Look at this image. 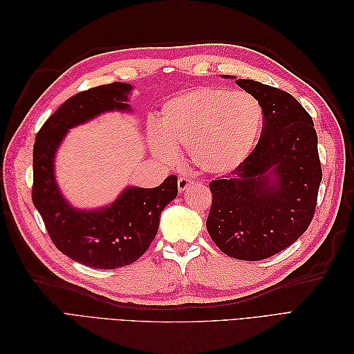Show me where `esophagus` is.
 Wrapping results in <instances>:
<instances>
[{
	"mask_svg": "<svg viewBox=\"0 0 354 354\" xmlns=\"http://www.w3.org/2000/svg\"><path fill=\"white\" fill-rule=\"evenodd\" d=\"M192 183H194V181H192L189 177H180V178H178V181H177L180 194H181V192H186Z\"/></svg>",
	"mask_w": 354,
	"mask_h": 354,
	"instance_id": "1",
	"label": "esophagus"
}]
</instances>
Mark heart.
Instances as JSON below:
<instances>
[{
    "mask_svg": "<svg viewBox=\"0 0 354 354\" xmlns=\"http://www.w3.org/2000/svg\"><path fill=\"white\" fill-rule=\"evenodd\" d=\"M263 109L252 94L218 87H198L168 100L159 130H151L155 153L174 160L186 149L198 169L224 174L248 158L260 136Z\"/></svg>",
    "mask_w": 354,
    "mask_h": 354,
    "instance_id": "obj_1",
    "label": "heart"
}]
</instances>
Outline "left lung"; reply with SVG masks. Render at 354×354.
I'll list each match as a JSON object with an SVG mask.
<instances>
[{"mask_svg": "<svg viewBox=\"0 0 354 354\" xmlns=\"http://www.w3.org/2000/svg\"><path fill=\"white\" fill-rule=\"evenodd\" d=\"M234 82L259 100L261 136L239 167L209 183L207 229L226 255L260 261L288 248L310 226L322 167L313 120L295 97L252 80Z\"/></svg>", "mask_w": 354, "mask_h": 354, "instance_id": "left-lung-1", "label": "left lung"}]
</instances>
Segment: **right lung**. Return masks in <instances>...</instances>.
<instances>
[{
	"label": "right lung",
	"instance_id": "right-lung-1",
	"mask_svg": "<svg viewBox=\"0 0 354 354\" xmlns=\"http://www.w3.org/2000/svg\"><path fill=\"white\" fill-rule=\"evenodd\" d=\"M131 88L112 82L72 95L35 137L32 202L56 248L94 269H118L140 259L156 236L160 212L177 196V176L171 174L158 187H127L106 208L82 211L71 207L56 185L55 155L69 128L103 112L130 111Z\"/></svg>",
	"mask_w": 354,
	"mask_h": 354
}]
</instances>
